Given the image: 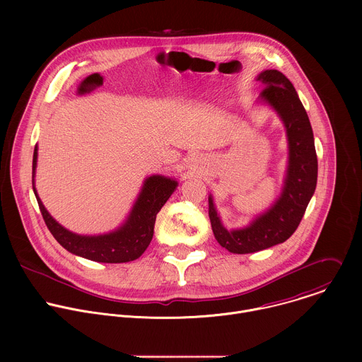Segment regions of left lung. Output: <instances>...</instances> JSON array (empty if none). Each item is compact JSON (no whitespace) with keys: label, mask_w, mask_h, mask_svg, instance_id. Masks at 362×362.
Masks as SVG:
<instances>
[{"label":"left lung","mask_w":362,"mask_h":362,"mask_svg":"<svg viewBox=\"0 0 362 362\" xmlns=\"http://www.w3.org/2000/svg\"><path fill=\"white\" fill-rule=\"evenodd\" d=\"M265 87L261 97L278 112L286 127L289 141V166L285 187L272 208L238 230H226L209 197V218L219 245L232 253H252L285 242L299 226L311 200L318 177V159L314 133L308 115L292 86L278 70L259 74Z\"/></svg>","instance_id":"left-lung-1"}]
</instances>
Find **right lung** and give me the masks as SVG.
<instances>
[{"label":"right lung","mask_w":362,"mask_h":362,"mask_svg":"<svg viewBox=\"0 0 362 362\" xmlns=\"http://www.w3.org/2000/svg\"><path fill=\"white\" fill-rule=\"evenodd\" d=\"M37 165V147L33 156V185ZM177 183L163 176H150L133 206L127 222L116 232L100 236H80L59 225L48 215L44 204L34 193L40 206L42 219L56 240L69 252L83 256L86 259L105 264H123L137 259L147 249L154 232V222L159 211L175 192Z\"/></svg>","instance_id":"obj_1"}]
</instances>
